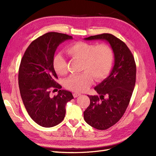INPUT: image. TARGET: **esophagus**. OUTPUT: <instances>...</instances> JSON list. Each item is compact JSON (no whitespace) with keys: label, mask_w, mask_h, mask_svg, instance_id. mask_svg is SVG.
Wrapping results in <instances>:
<instances>
[{"label":"esophagus","mask_w":156,"mask_h":156,"mask_svg":"<svg viewBox=\"0 0 156 156\" xmlns=\"http://www.w3.org/2000/svg\"><path fill=\"white\" fill-rule=\"evenodd\" d=\"M80 95H81V94L77 93V92H74V93H73V96H74V98L78 97H79V96H80Z\"/></svg>","instance_id":"1"}]
</instances>
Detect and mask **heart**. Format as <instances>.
<instances>
[{
    "label": "heart",
    "instance_id": "b5f03b06",
    "mask_svg": "<svg viewBox=\"0 0 156 156\" xmlns=\"http://www.w3.org/2000/svg\"><path fill=\"white\" fill-rule=\"evenodd\" d=\"M66 52L72 58L82 61L81 71L78 75H73L65 82L66 88L76 92L85 91L95 80L101 81L110 73L114 62V54L110 46L106 44H90L79 41L68 46ZM54 68L59 75L67 72V62L60 54L54 58Z\"/></svg>",
    "mask_w": 156,
    "mask_h": 156
}]
</instances>
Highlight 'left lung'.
<instances>
[{"label": "left lung", "instance_id": "left-lung-1", "mask_svg": "<svg viewBox=\"0 0 156 156\" xmlns=\"http://www.w3.org/2000/svg\"><path fill=\"white\" fill-rule=\"evenodd\" d=\"M84 39L107 41L114 53L115 65L110 75L94 87L100 96L88 95L90 103L84 112L89 125L105 130L120 120L128 107L136 80V64L127 45L113 35L102 34Z\"/></svg>", "mask_w": 156, "mask_h": 156}]
</instances>
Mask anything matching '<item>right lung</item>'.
<instances>
[{
	"label": "right lung",
	"mask_w": 156,
	"mask_h": 156,
	"mask_svg": "<svg viewBox=\"0 0 156 156\" xmlns=\"http://www.w3.org/2000/svg\"><path fill=\"white\" fill-rule=\"evenodd\" d=\"M72 37L49 32L33 41L26 49L19 69V87L29 115L44 127H52L64 120L66 105L74 98L70 92L59 90L52 97L51 88H62L56 82L54 57L58 45Z\"/></svg>",
	"instance_id": "add662e5"
}]
</instances>
